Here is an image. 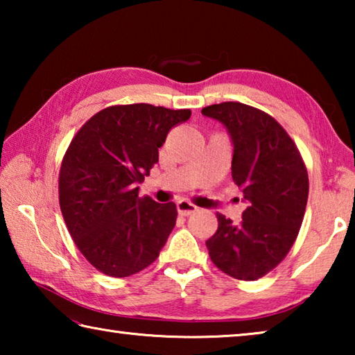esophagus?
<instances>
[{
  "label": "esophagus",
  "instance_id": "esophagus-1",
  "mask_svg": "<svg viewBox=\"0 0 355 355\" xmlns=\"http://www.w3.org/2000/svg\"><path fill=\"white\" fill-rule=\"evenodd\" d=\"M177 209L182 216H189V214H194L199 208H197L196 205H192V203L188 200H180V202H177Z\"/></svg>",
  "mask_w": 355,
  "mask_h": 355
}]
</instances>
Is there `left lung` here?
<instances>
[{
	"label": "left lung",
	"instance_id": "1",
	"mask_svg": "<svg viewBox=\"0 0 355 355\" xmlns=\"http://www.w3.org/2000/svg\"><path fill=\"white\" fill-rule=\"evenodd\" d=\"M224 125L233 146L232 178L248 208L233 224L218 214L207 241L211 261L238 280H257L284 260L296 241L309 199V173L277 120L257 107L224 101L202 110Z\"/></svg>",
	"mask_w": 355,
	"mask_h": 355
}]
</instances>
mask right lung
I'll list each match as a JSON object with an SVG mask.
<instances>
[{"mask_svg": "<svg viewBox=\"0 0 355 355\" xmlns=\"http://www.w3.org/2000/svg\"><path fill=\"white\" fill-rule=\"evenodd\" d=\"M189 110L110 106L71 139L59 172V205L76 248L100 272L128 277L158 258L175 227L173 202L139 197L158 148Z\"/></svg>", "mask_w": 355, "mask_h": 355, "instance_id": "obj_1", "label": "right lung"}]
</instances>
